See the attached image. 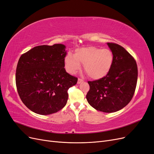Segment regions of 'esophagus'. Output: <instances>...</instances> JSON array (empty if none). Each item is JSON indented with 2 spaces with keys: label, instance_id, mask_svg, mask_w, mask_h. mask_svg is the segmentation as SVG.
I'll return each instance as SVG.
<instances>
[{
  "label": "esophagus",
  "instance_id": "obj_1",
  "mask_svg": "<svg viewBox=\"0 0 154 154\" xmlns=\"http://www.w3.org/2000/svg\"><path fill=\"white\" fill-rule=\"evenodd\" d=\"M83 82V80H82V79H80V78H78V84H80V83H82Z\"/></svg>",
  "mask_w": 154,
  "mask_h": 154
}]
</instances>
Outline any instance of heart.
Wrapping results in <instances>:
<instances>
[{"label": "heart", "mask_w": 154, "mask_h": 154, "mask_svg": "<svg viewBox=\"0 0 154 154\" xmlns=\"http://www.w3.org/2000/svg\"><path fill=\"white\" fill-rule=\"evenodd\" d=\"M113 61V54L110 50L89 46L76 49L74 54L69 53L65 58L64 65L69 73L74 74L82 69V63L84 64L88 76L99 80L109 73Z\"/></svg>", "instance_id": "b5f03b06"}]
</instances>
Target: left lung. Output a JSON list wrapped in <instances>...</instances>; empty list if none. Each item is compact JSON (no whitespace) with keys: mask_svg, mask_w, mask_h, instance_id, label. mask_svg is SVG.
<instances>
[{"mask_svg":"<svg viewBox=\"0 0 154 154\" xmlns=\"http://www.w3.org/2000/svg\"><path fill=\"white\" fill-rule=\"evenodd\" d=\"M113 54L112 66L106 76L88 82L90 90L86 98L97 110L111 113L122 109L134 96L137 80L136 60L122 46L107 43Z\"/></svg>","mask_w":154,"mask_h":154,"instance_id":"1","label":"left lung"}]
</instances>
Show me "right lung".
Returning a JSON list of instances; mask_svg holds the SVG:
<instances>
[{
  "instance_id": "add662e5",
  "label": "right lung",
  "mask_w": 154,
  "mask_h": 154,
  "mask_svg": "<svg viewBox=\"0 0 154 154\" xmlns=\"http://www.w3.org/2000/svg\"><path fill=\"white\" fill-rule=\"evenodd\" d=\"M66 45H39L23 54L16 70V85L22 101L40 115L57 112L66 106L69 88L78 78L65 69Z\"/></svg>"
}]
</instances>
